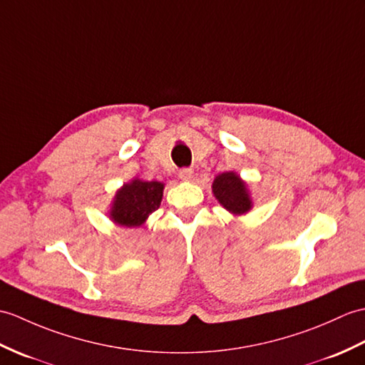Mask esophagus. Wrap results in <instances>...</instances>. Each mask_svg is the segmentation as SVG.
I'll return each instance as SVG.
<instances>
[{"mask_svg": "<svg viewBox=\"0 0 365 365\" xmlns=\"http://www.w3.org/2000/svg\"><path fill=\"white\" fill-rule=\"evenodd\" d=\"M192 174H194V171L191 168H182L179 171V177L182 180H186V182L192 179Z\"/></svg>", "mask_w": 365, "mask_h": 365, "instance_id": "1", "label": "esophagus"}]
</instances>
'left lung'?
Here are the masks:
<instances>
[{
    "mask_svg": "<svg viewBox=\"0 0 365 365\" xmlns=\"http://www.w3.org/2000/svg\"><path fill=\"white\" fill-rule=\"evenodd\" d=\"M213 192L216 199L235 215L247 213L252 207L247 194V186L235 173H224L217 175L213 182Z\"/></svg>",
    "mask_w": 365,
    "mask_h": 365,
    "instance_id": "left-lung-1",
    "label": "left lung"
}]
</instances>
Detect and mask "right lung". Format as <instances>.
I'll return each mask as SVG.
<instances>
[{
    "label": "right lung",
    "instance_id": "1",
    "mask_svg": "<svg viewBox=\"0 0 365 365\" xmlns=\"http://www.w3.org/2000/svg\"><path fill=\"white\" fill-rule=\"evenodd\" d=\"M163 197V183L135 179L116 192L110 217L124 227H138L158 210Z\"/></svg>",
    "mask_w": 365,
    "mask_h": 365
}]
</instances>
